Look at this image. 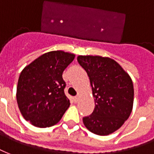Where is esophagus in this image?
Instances as JSON below:
<instances>
[{
  "instance_id": "34e87169",
  "label": "esophagus",
  "mask_w": 154,
  "mask_h": 154,
  "mask_svg": "<svg viewBox=\"0 0 154 154\" xmlns=\"http://www.w3.org/2000/svg\"><path fill=\"white\" fill-rule=\"evenodd\" d=\"M74 100H75V103H77V102L79 101V96H75V97H74Z\"/></svg>"
}]
</instances>
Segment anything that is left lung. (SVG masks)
<instances>
[{"mask_svg":"<svg viewBox=\"0 0 154 154\" xmlns=\"http://www.w3.org/2000/svg\"><path fill=\"white\" fill-rule=\"evenodd\" d=\"M77 60L89 77L95 102L93 113L84 117L83 122L92 133L108 135L122 127L132 112V79L109 57L79 56Z\"/></svg>","mask_w":154,"mask_h":154,"instance_id":"left-lung-1","label":"left lung"}]
</instances>
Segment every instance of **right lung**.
<instances>
[{
	"label": "right lung",
	"instance_id": "1",
	"mask_svg": "<svg viewBox=\"0 0 154 154\" xmlns=\"http://www.w3.org/2000/svg\"><path fill=\"white\" fill-rule=\"evenodd\" d=\"M63 51L42 54L24 67L18 80L16 98L23 118L39 128L59 122L69 106L62 74L75 59Z\"/></svg>",
	"mask_w": 154,
	"mask_h": 154
}]
</instances>
